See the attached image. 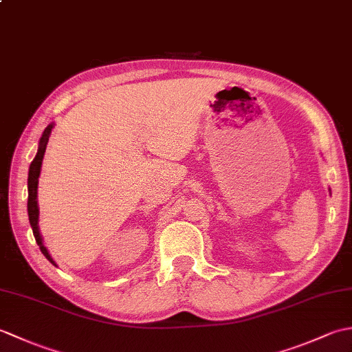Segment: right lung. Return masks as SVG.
<instances>
[{
	"label": "right lung",
	"instance_id": "1",
	"mask_svg": "<svg viewBox=\"0 0 352 352\" xmlns=\"http://www.w3.org/2000/svg\"><path fill=\"white\" fill-rule=\"evenodd\" d=\"M54 124H50L47 129L43 130L42 138L39 139V146H37V153L36 157L33 159L32 164H30L28 169V203H27V210H28V219H30V226H32L33 234L37 245L42 251V254L47 257L52 265H56V261L52 260V257L50 256V252L47 250V246L43 245V239L39 231V206H37V184H39V175H41V168H42V160L45 155V149H47V144L50 139V134Z\"/></svg>",
	"mask_w": 352,
	"mask_h": 352
}]
</instances>
